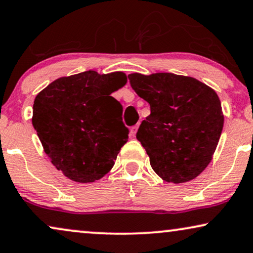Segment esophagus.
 I'll return each instance as SVG.
<instances>
[{"mask_svg": "<svg viewBox=\"0 0 253 253\" xmlns=\"http://www.w3.org/2000/svg\"><path fill=\"white\" fill-rule=\"evenodd\" d=\"M137 128H139V124L134 125V126L132 127V128H130V134H132L133 136L135 135V134H136V132H137Z\"/></svg>", "mask_w": 253, "mask_h": 253, "instance_id": "esophagus-1", "label": "esophagus"}]
</instances>
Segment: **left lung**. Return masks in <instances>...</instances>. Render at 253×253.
Listing matches in <instances>:
<instances>
[{"label":"left lung","instance_id":"1","mask_svg":"<svg viewBox=\"0 0 253 253\" xmlns=\"http://www.w3.org/2000/svg\"><path fill=\"white\" fill-rule=\"evenodd\" d=\"M128 79L150 105L136 139L153 170L168 183L194 179L210 164L223 128L216 92L193 77L171 73H134Z\"/></svg>","mask_w":253,"mask_h":253}]
</instances>
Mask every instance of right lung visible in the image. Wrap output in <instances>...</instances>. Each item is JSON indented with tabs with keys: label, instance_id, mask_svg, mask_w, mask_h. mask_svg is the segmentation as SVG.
Here are the masks:
<instances>
[{
	"label": "right lung",
	"instance_id": "add662e5",
	"mask_svg": "<svg viewBox=\"0 0 253 253\" xmlns=\"http://www.w3.org/2000/svg\"><path fill=\"white\" fill-rule=\"evenodd\" d=\"M126 82L121 72L87 70L55 80L37 95L32 125L53 166L69 179L92 183L112 169L129 130L111 93Z\"/></svg>",
	"mask_w": 253,
	"mask_h": 253
}]
</instances>
